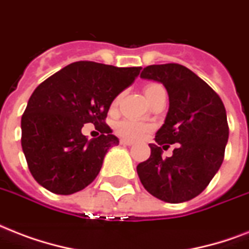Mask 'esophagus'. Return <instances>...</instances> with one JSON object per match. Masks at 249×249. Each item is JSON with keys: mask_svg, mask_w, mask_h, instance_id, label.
I'll return each mask as SVG.
<instances>
[{"mask_svg": "<svg viewBox=\"0 0 249 249\" xmlns=\"http://www.w3.org/2000/svg\"><path fill=\"white\" fill-rule=\"evenodd\" d=\"M121 144H122V145H134V142L126 140V139H121Z\"/></svg>", "mask_w": 249, "mask_h": 249, "instance_id": "34e87169", "label": "esophagus"}]
</instances>
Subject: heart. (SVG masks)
Masks as SVG:
<instances>
[{
	"mask_svg": "<svg viewBox=\"0 0 249 249\" xmlns=\"http://www.w3.org/2000/svg\"><path fill=\"white\" fill-rule=\"evenodd\" d=\"M161 88V86L159 84H149V86L145 87V96L146 98L149 97L156 89ZM118 103V98H115L113 105ZM115 131L118 132L121 136L128 139V140H140L145 135H148L151 132V127L145 124V123L138 122V121H132V119H124V121H121L115 124Z\"/></svg>",
	"mask_w": 249,
	"mask_h": 249,
	"instance_id": "obj_1",
	"label": "heart"
}]
</instances>
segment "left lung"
Here are the masks:
<instances>
[{
	"instance_id": "1",
	"label": "left lung",
	"mask_w": 249,
	"mask_h": 249,
	"mask_svg": "<svg viewBox=\"0 0 249 249\" xmlns=\"http://www.w3.org/2000/svg\"><path fill=\"white\" fill-rule=\"evenodd\" d=\"M140 78L163 84L169 110L156 144H149V159L136 167L139 178L155 197L184 203L201 194L222 165L229 140L226 110L218 94L182 65H151ZM166 143L178 145L171 158L162 159Z\"/></svg>"
}]
</instances>
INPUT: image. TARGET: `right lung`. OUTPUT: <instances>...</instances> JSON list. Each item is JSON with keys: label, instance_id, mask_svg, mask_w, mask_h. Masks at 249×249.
I'll return each instance as SVG.
<instances>
[{"label": "right lung", "instance_id": "obj_1", "mask_svg": "<svg viewBox=\"0 0 249 249\" xmlns=\"http://www.w3.org/2000/svg\"><path fill=\"white\" fill-rule=\"evenodd\" d=\"M140 70L79 61L34 90L22 115V149L40 186L71 195L93 182L107 151L119 144L105 123L109 107ZM86 123H93L102 135L89 141L81 132Z\"/></svg>", "mask_w": 249, "mask_h": 249}]
</instances>
